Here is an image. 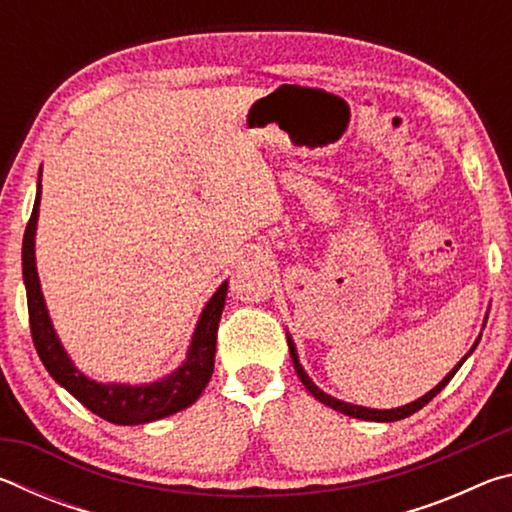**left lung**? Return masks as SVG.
<instances>
[{
  "label": "left lung",
  "mask_w": 512,
  "mask_h": 512,
  "mask_svg": "<svg viewBox=\"0 0 512 512\" xmlns=\"http://www.w3.org/2000/svg\"><path fill=\"white\" fill-rule=\"evenodd\" d=\"M485 320H488V314H485V318H483V327H485ZM287 341H289V352H291L293 368H296L300 381H302V384H305L307 391H309L311 395H314L318 402H323L325 406H329V409L339 411V413H343V415H350V418H359V420H368V422H395V420H404V418H409V415H413L415 411H420L424 404H429V402L433 400V397H436L440 391H443V388L449 384V379H452V377L456 375V372H458V368L463 366L465 359L470 357V354L476 350V345H479L481 336H479V339L474 341V345L470 348V352H467L465 357H463L461 361H458L452 370L447 372L445 379L440 381L438 386H433L429 393H424V395H422V397H418V400H415V402H411V404H404V406H397V409H368V406H359V404H350V402L336 400V397L327 395L325 391H320V388L314 384V381H311V377H309L307 372H305V368H302V363H300V359H298L296 343H293V339H291V334H289V332H287Z\"/></svg>",
  "instance_id": "1"
}]
</instances>
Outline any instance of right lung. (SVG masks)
Returning a JSON list of instances; mask_svg holds the SVG:
<instances>
[{
	"mask_svg": "<svg viewBox=\"0 0 512 512\" xmlns=\"http://www.w3.org/2000/svg\"><path fill=\"white\" fill-rule=\"evenodd\" d=\"M42 167L38 173V192L33 203L31 219L27 223L22 241V277L27 287L29 302V323L33 345H36L40 361L51 377L56 379L65 391L72 393L85 409L97 413L99 418L112 424H146L162 420L167 415L192 406L205 391L207 381L214 372L216 354V329H219L221 311L228 296V280H225L214 296L207 300L198 323L194 327L192 341H189L187 357L167 377L149 381V384H117V381H97L74 366L72 357L60 343L54 323L49 318L45 296L40 289V277L36 266V230L42 196Z\"/></svg>",
	"mask_w": 512,
	"mask_h": 512,
	"instance_id": "obj_1",
	"label": "right lung"
}]
</instances>
